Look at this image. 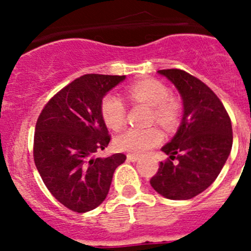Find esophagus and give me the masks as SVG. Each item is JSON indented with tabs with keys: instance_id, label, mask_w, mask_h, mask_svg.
I'll return each mask as SVG.
<instances>
[{
	"instance_id": "34e87169",
	"label": "esophagus",
	"mask_w": 251,
	"mask_h": 251,
	"mask_svg": "<svg viewBox=\"0 0 251 251\" xmlns=\"http://www.w3.org/2000/svg\"><path fill=\"white\" fill-rule=\"evenodd\" d=\"M127 160L128 161H137V160H140V156L135 155V154H127Z\"/></svg>"
}]
</instances>
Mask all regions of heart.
Segmentation results:
<instances>
[{
    "label": "heart",
    "mask_w": 251,
    "mask_h": 251,
    "mask_svg": "<svg viewBox=\"0 0 251 251\" xmlns=\"http://www.w3.org/2000/svg\"><path fill=\"white\" fill-rule=\"evenodd\" d=\"M127 100L133 104L151 108L148 123H156L163 128L173 131L181 120L182 105L174 96L169 95L165 83L155 78H144L131 83L126 90ZM100 113L104 123L111 130H120L126 120V105L121 98L109 93L100 102ZM163 141V133L155 126L147 128H128L119 135L115 146L119 151L138 154L146 153Z\"/></svg>",
    "instance_id": "b5f03b06"
}]
</instances>
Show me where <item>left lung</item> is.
Listing matches in <instances>:
<instances>
[{
  "label": "left lung",
  "instance_id": "8db88e82",
  "mask_svg": "<svg viewBox=\"0 0 251 251\" xmlns=\"http://www.w3.org/2000/svg\"><path fill=\"white\" fill-rule=\"evenodd\" d=\"M158 73L178 90L183 118L175 137L161 148L169 158L161 161L151 184L165 198L187 201L204 192L221 173L233 143L231 119L203 81L181 69Z\"/></svg>",
  "mask_w": 251,
  "mask_h": 251
}]
</instances>
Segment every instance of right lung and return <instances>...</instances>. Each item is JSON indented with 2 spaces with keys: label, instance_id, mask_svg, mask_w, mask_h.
Segmentation results:
<instances>
[{
  "label": "right lung",
  "instance_id": "right-lung-1",
  "mask_svg": "<svg viewBox=\"0 0 251 251\" xmlns=\"http://www.w3.org/2000/svg\"><path fill=\"white\" fill-rule=\"evenodd\" d=\"M125 75L86 74L55 93L44 107L34 136V160L53 197L68 209L86 212L103 203L121 153L97 158L110 135L100 113L108 91Z\"/></svg>",
  "mask_w": 251,
  "mask_h": 251
}]
</instances>
